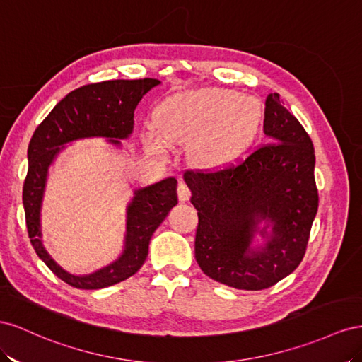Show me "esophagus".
I'll list each match as a JSON object with an SVG mask.
<instances>
[{
	"label": "esophagus",
	"instance_id": "esophagus-1",
	"mask_svg": "<svg viewBox=\"0 0 362 362\" xmlns=\"http://www.w3.org/2000/svg\"><path fill=\"white\" fill-rule=\"evenodd\" d=\"M177 195H179V200L180 202H188L191 197V189L189 187L185 182H180L179 187H177Z\"/></svg>",
	"mask_w": 362,
	"mask_h": 362
}]
</instances>
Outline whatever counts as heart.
Listing matches in <instances>:
<instances>
[{"instance_id": "b5f03b06", "label": "heart", "mask_w": 362, "mask_h": 362, "mask_svg": "<svg viewBox=\"0 0 362 362\" xmlns=\"http://www.w3.org/2000/svg\"><path fill=\"white\" fill-rule=\"evenodd\" d=\"M156 124L144 129L148 150L163 153L168 144L191 142L195 159L220 165L249 146L261 122L259 101L232 90H192L165 100Z\"/></svg>"}]
</instances>
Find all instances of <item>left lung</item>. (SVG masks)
<instances>
[{
    "label": "left lung",
    "mask_w": 362,
    "mask_h": 362,
    "mask_svg": "<svg viewBox=\"0 0 362 362\" xmlns=\"http://www.w3.org/2000/svg\"><path fill=\"white\" fill-rule=\"evenodd\" d=\"M264 133L270 142L243 162L183 174L199 215L195 259L236 290H264L291 274L318 209L313 141L276 92L265 100Z\"/></svg>",
    "instance_id": "8db88e82"
}]
</instances>
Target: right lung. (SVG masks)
Wrapping results in <instances>:
<instances>
[{"mask_svg": "<svg viewBox=\"0 0 362 362\" xmlns=\"http://www.w3.org/2000/svg\"><path fill=\"white\" fill-rule=\"evenodd\" d=\"M160 85L156 78L109 80L86 85L60 100L39 124L28 144V171L23 189V203L30 241L37 256L62 281L80 290H100L126 281L135 274L148 255L154 230L177 204V180L167 177L138 188L126 209V235L122 252L115 261L89 274H72L54 261L42 241L40 211L49 167L71 142L105 138L112 147L133 132V113L142 97Z\"/></svg>", "mask_w": 362, "mask_h": 362, "instance_id": "obj_1", "label": "right lung"}]
</instances>
